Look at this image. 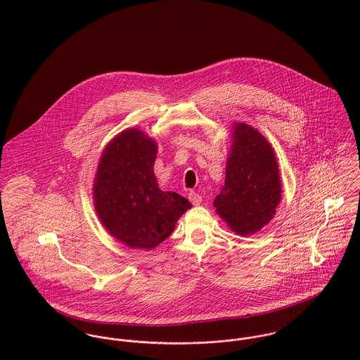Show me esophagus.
Segmentation results:
<instances>
[{
  "label": "esophagus",
  "mask_w": 360,
  "mask_h": 360,
  "mask_svg": "<svg viewBox=\"0 0 360 360\" xmlns=\"http://www.w3.org/2000/svg\"><path fill=\"white\" fill-rule=\"evenodd\" d=\"M188 200L191 201L193 205H200L201 201H202V197L200 194H197L195 191H190L188 193Z\"/></svg>",
  "instance_id": "esophagus-1"
}]
</instances>
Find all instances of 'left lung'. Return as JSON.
Returning <instances> with one entry per match:
<instances>
[{
	"instance_id": "obj_1",
	"label": "left lung",
	"mask_w": 360,
	"mask_h": 360,
	"mask_svg": "<svg viewBox=\"0 0 360 360\" xmlns=\"http://www.w3.org/2000/svg\"><path fill=\"white\" fill-rule=\"evenodd\" d=\"M281 181L269 141L245 123H236L226 181L213 205L217 214L238 236L259 231L276 214Z\"/></svg>"
}]
</instances>
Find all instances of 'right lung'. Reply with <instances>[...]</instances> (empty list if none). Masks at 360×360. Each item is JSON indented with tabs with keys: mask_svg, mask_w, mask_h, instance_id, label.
Segmentation results:
<instances>
[{
	"mask_svg": "<svg viewBox=\"0 0 360 360\" xmlns=\"http://www.w3.org/2000/svg\"><path fill=\"white\" fill-rule=\"evenodd\" d=\"M156 143L137 129L119 133L103 150L94 180L96 212L108 233L130 248L153 250L191 207L162 191L154 174Z\"/></svg>",
	"mask_w": 360,
	"mask_h": 360,
	"instance_id": "obj_1",
	"label": "right lung"
}]
</instances>
